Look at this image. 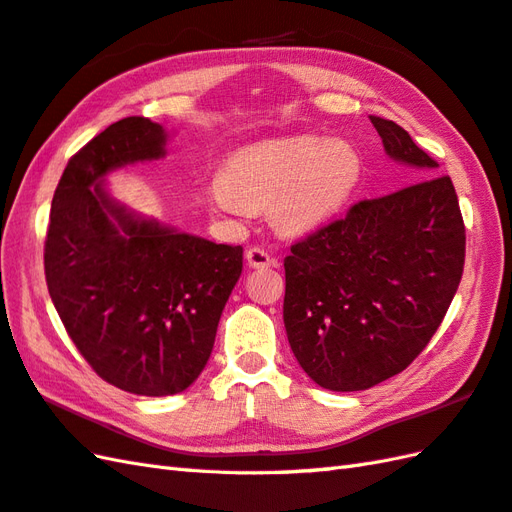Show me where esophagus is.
Listing matches in <instances>:
<instances>
[{
  "label": "esophagus",
  "instance_id": "obj_1",
  "mask_svg": "<svg viewBox=\"0 0 512 512\" xmlns=\"http://www.w3.org/2000/svg\"><path fill=\"white\" fill-rule=\"evenodd\" d=\"M246 264L251 268H268V266H277V259L272 257L268 251L259 246H251L246 251Z\"/></svg>",
  "mask_w": 512,
  "mask_h": 512
}]
</instances>
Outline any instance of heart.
I'll return each instance as SVG.
<instances>
[{
    "label": "heart",
    "instance_id": "b5f03b06",
    "mask_svg": "<svg viewBox=\"0 0 512 512\" xmlns=\"http://www.w3.org/2000/svg\"><path fill=\"white\" fill-rule=\"evenodd\" d=\"M360 176L362 157L347 139H266L231 154L211 185V202L231 216L270 209L277 229L301 235L334 218Z\"/></svg>",
    "mask_w": 512,
    "mask_h": 512
}]
</instances>
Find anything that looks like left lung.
Here are the masks:
<instances>
[{
  "instance_id": "1",
  "label": "left lung",
  "mask_w": 512,
  "mask_h": 512,
  "mask_svg": "<svg viewBox=\"0 0 512 512\" xmlns=\"http://www.w3.org/2000/svg\"><path fill=\"white\" fill-rule=\"evenodd\" d=\"M388 157L421 178L362 200L285 257L283 323L318 386L366 390L401 373L436 334L465 266L449 176L399 124L371 115Z\"/></svg>"
}]
</instances>
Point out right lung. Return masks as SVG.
<instances>
[{
	"label": "right lung",
	"mask_w": 512,
	"mask_h": 512,
	"mask_svg": "<svg viewBox=\"0 0 512 512\" xmlns=\"http://www.w3.org/2000/svg\"><path fill=\"white\" fill-rule=\"evenodd\" d=\"M170 133L124 117L69 159L52 200L45 281L69 338L104 382L168 397L205 368L242 246L216 244L111 196L106 174L165 157Z\"/></svg>",
	"instance_id": "obj_1"
}]
</instances>
